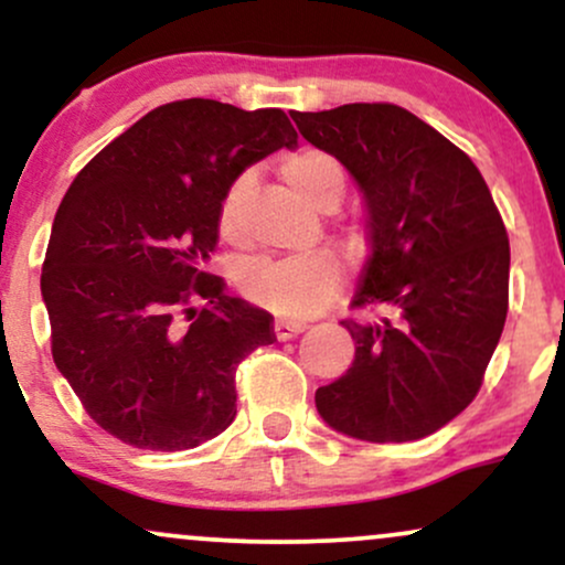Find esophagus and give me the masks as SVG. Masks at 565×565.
<instances>
[{
	"instance_id": "34e87169",
	"label": "esophagus",
	"mask_w": 565,
	"mask_h": 565,
	"mask_svg": "<svg viewBox=\"0 0 565 565\" xmlns=\"http://www.w3.org/2000/svg\"><path fill=\"white\" fill-rule=\"evenodd\" d=\"M274 332H276V340H291V337H297L300 332H305V323H297V321H276L274 323Z\"/></svg>"
}]
</instances>
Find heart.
I'll return each instance as SVG.
<instances>
[{
    "instance_id": "1",
    "label": "heart",
    "mask_w": 565,
    "mask_h": 565,
    "mask_svg": "<svg viewBox=\"0 0 565 565\" xmlns=\"http://www.w3.org/2000/svg\"><path fill=\"white\" fill-rule=\"evenodd\" d=\"M281 178L297 196L316 210H334L345 191V170L332 153L321 148H297L281 159ZM249 172L238 174L220 201L217 225L223 236H236L238 215L249 193ZM238 289L249 302L276 310L281 316H308L334 300L342 289V265L332 255H313L302 260L255 257L238 268Z\"/></svg>"
}]
</instances>
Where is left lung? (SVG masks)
<instances>
[{
  "mask_svg": "<svg viewBox=\"0 0 565 565\" xmlns=\"http://www.w3.org/2000/svg\"><path fill=\"white\" fill-rule=\"evenodd\" d=\"M366 196L372 255L342 319L353 364L316 391L334 430L372 444L430 436L472 404L502 337L510 242L462 148L395 103L291 114Z\"/></svg>",
  "mask_w": 565,
  "mask_h": 565,
  "instance_id": "obj_1",
  "label": "left lung"
}]
</instances>
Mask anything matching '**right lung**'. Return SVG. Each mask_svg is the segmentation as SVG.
I'll return each mask as SVG.
<instances>
[{"instance_id": "add662e5", "label": "right lung", "mask_w": 565, "mask_h": 565, "mask_svg": "<svg viewBox=\"0 0 565 565\" xmlns=\"http://www.w3.org/2000/svg\"><path fill=\"white\" fill-rule=\"evenodd\" d=\"M297 132L281 108L188 97L135 121L63 196L42 265L55 366L121 444L183 451L236 417V369L274 316L206 270L220 201Z\"/></svg>"}]
</instances>
